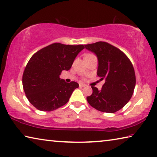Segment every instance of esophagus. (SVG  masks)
<instances>
[{"label":"esophagus","instance_id":"1","mask_svg":"<svg viewBox=\"0 0 157 157\" xmlns=\"http://www.w3.org/2000/svg\"><path fill=\"white\" fill-rule=\"evenodd\" d=\"M86 86V84H84L83 83H79V86H80V87H84V86Z\"/></svg>","mask_w":157,"mask_h":157}]
</instances>
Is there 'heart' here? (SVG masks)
I'll use <instances>...</instances> for the list:
<instances>
[{"label": "heart", "instance_id": "1", "mask_svg": "<svg viewBox=\"0 0 157 157\" xmlns=\"http://www.w3.org/2000/svg\"><path fill=\"white\" fill-rule=\"evenodd\" d=\"M87 55H89V54H87Z\"/></svg>", "mask_w": 157, "mask_h": 157}]
</instances>
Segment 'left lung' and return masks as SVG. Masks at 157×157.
Masks as SVG:
<instances>
[{"instance_id": "8db88e82", "label": "left lung", "mask_w": 157, "mask_h": 157, "mask_svg": "<svg viewBox=\"0 0 157 157\" xmlns=\"http://www.w3.org/2000/svg\"><path fill=\"white\" fill-rule=\"evenodd\" d=\"M96 55L97 75L105 84L101 90L91 86L93 93L86 97L89 105L103 113H114L123 108L132 96L136 75L131 61L123 52L105 42L84 44Z\"/></svg>"}]
</instances>
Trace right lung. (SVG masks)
<instances>
[{
	"label": "right lung",
	"mask_w": 157,
	"mask_h": 157,
	"mask_svg": "<svg viewBox=\"0 0 157 157\" xmlns=\"http://www.w3.org/2000/svg\"><path fill=\"white\" fill-rule=\"evenodd\" d=\"M84 47L53 43L35 53L25 68L22 84L30 103L41 111H53L68 103L79 84L66 82L59 78L71 69Z\"/></svg>",
	"instance_id": "right-lung-1"
}]
</instances>
